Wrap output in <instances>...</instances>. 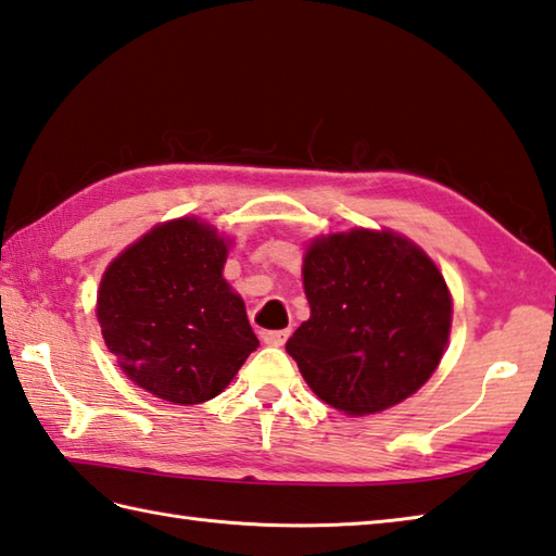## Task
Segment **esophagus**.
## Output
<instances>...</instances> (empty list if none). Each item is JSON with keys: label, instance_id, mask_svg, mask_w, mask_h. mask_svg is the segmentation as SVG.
<instances>
[{"label": "esophagus", "instance_id": "34e87169", "mask_svg": "<svg viewBox=\"0 0 556 556\" xmlns=\"http://www.w3.org/2000/svg\"><path fill=\"white\" fill-rule=\"evenodd\" d=\"M290 337V329H280V331H266L264 333V343L268 345H282Z\"/></svg>", "mask_w": 556, "mask_h": 556}]
</instances>
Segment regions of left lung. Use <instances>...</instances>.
<instances>
[{
    "label": "left lung",
    "instance_id": "8db88e82",
    "mask_svg": "<svg viewBox=\"0 0 556 556\" xmlns=\"http://www.w3.org/2000/svg\"><path fill=\"white\" fill-rule=\"evenodd\" d=\"M309 319L286 343L309 390L345 416L408 400L441 365L453 329L447 282L412 239L351 227L302 254Z\"/></svg>",
    "mask_w": 556,
    "mask_h": 556
}]
</instances>
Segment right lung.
<instances>
[{
  "label": "right lung",
  "mask_w": 556,
  "mask_h": 556,
  "mask_svg": "<svg viewBox=\"0 0 556 556\" xmlns=\"http://www.w3.org/2000/svg\"><path fill=\"white\" fill-rule=\"evenodd\" d=\"M235 237L195 215L154 225L106 266L97 321L123 375L169 404H203L258 339L223 270Z\"/></svg>",
  "instance_id": "1"
}]
</instances>
